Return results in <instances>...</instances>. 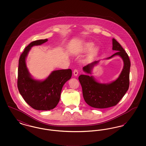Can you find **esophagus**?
I'll use <instances>...</instances> for the list:
<instances>
[{"label":"esophagus","mask_w":146,"mask_h":146,"mask_svg":"<svg viewBox=\"0 0 146 146\" xmlns=\"http://www.w3.org/2000/svg\"><path fill=\"white\" fill-rule=\"evenodd\" d=\"M73 74H74V76H77L78 74V72L77 70H74L73 71Z\"/></svg>","instance_id":"obj_1"}]
</instances>
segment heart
I'll return each instance as SVG.
<instances>
[{"label": "heart", "mask_w": 146, "mask_h": 146, "mask_svg": "<svg viewBox=\"0 0 146 146\" xmlns=\"http://www.w3.org/2000/svg\"><path fill=\"white\" fill-rule=\"evenodd\" d=\"M94 47V44L92 42H88L84 45V46L83 48V50L84 51H89L93 49ZM97 49L96 48L94 49L91 52V56L95 55L96 54V53L97 52Z\"/></svg>", "instance_id": "1"}]
</instances>
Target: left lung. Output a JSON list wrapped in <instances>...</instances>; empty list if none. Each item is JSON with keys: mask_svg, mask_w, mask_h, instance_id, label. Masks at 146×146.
I'll return each instance as SVG.
<instances>
[{"mask_svg": "<svg viewBox=\"0 0 146 146\" xmlns=\"http://www.w3.org/2000/svg\"><path fill=\"white\" fill-rule=\"evenodd\" d=\"M113 50L117 52L111 57L104 58L108 60L115 56H120L123 60L124 66L118 78L110 83H98L91 75L82 74L78 79L82 87L84 99L86 103L96 108H106L118 104L125 95L129 87V74L130 61L127 54L115 39H112ZM99 61L88 64L83 68L87 74H92L93 67Z\"/></svg>", "mask_w": 146, "mask_h": 146, "instance_id": "obj_1", "label": "left lung"}]
</instances>
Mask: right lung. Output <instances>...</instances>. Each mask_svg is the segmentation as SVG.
<instances>
[{"instance_id": "right-lung-1", "label": "right lung", "mask_w": 146, "mask_h": 146, "mask_svg": "<svg viewBox=\"0 0 146 146\" xmlns=\"http://www.w3.org/2000/svg\"><path fill=\"white\" fill-rule=\"evenodd\" d=\"M48 40L45 39L31 42L22 53L19 61V91L27 104L39 111H48L55 107L59 102L63 85L72 74V70L68 69L54 70L44 80H36L31 76L26 62L28 52L32 46L42 45Z\"/></svg>"}]
</instances>
